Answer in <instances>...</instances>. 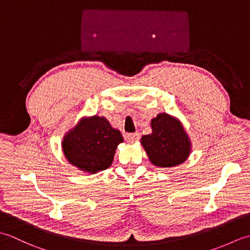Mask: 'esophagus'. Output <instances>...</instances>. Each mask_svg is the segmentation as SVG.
<instances>
[{
  "label": "esophagus",
  "mask_w": 250,
  "mask_h": 250,
  "mask_svg": "<svg viewBox=\"0 0 250 250\" xmlns=\"http://www.w3.org/2000/svg\"><path fill=\"white\" fill-rule=\"evenodd\" d=\"M139 139H140L139 133H129L125 135V140L129 143H134L136 141H139Z\"/></svg>",
  "instance_id": "1"
}]
</instances>
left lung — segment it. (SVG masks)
Listing matches in <instances>:
<instances>
[{
	"mask_svg": "<svg viewBox=\"0 0 250 250\" xmlns=\"http://www.w3.org/2000/svg\"><path fill=\"white\" fill-rule=\"evenodd\" d=\"M150 125L152 132L142 136L141 144L153 166L174 167L187 160L191 142L179 119L161 113L151 119Z\"/></svg>",
	"mask_w": 250,
	"mask_h": 250,
	"instance_id": "obj_1",
	"label": "left lung"
}]
</instances>
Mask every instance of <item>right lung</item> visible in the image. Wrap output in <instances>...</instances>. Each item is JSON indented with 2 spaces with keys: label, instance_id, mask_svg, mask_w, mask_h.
<instances>
[{
  "label": "right lung",
  "instance_id": "right-lung-1",
  "mask_svg": "<svg viewBox=\"0 0 250 250\" xmlns=\"http://www.w3.org/2000/svg\"><path fill=\"white\" fill-rule=\"evenodd\" d=\"M124 142L120 131L105 117H83L63 137L62 150L68 163L83 172L95 174L108 168L116 148Z\"/></svg>",
  "mask_w": 250,
  "mask_h": 250
}]
</instances>
